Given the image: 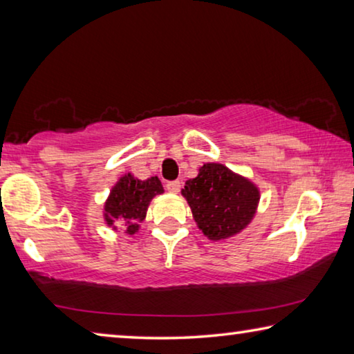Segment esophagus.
<instances>
[{"instance_id":"1","label":"esophagus","mask_w":354,"mask_h":354,"mask_svg":"<svg viewBox=\"0 0 354 354\" xmlns=\"http://www.w3.org/2000/svg\"><path fill=\"white\" fill-rule=\"evenodd\" d=\"M165 187H167V190L170 192V194H178V192L181 190V183H179V181H169V183H167Z\"/></svg>"}]
</instances>
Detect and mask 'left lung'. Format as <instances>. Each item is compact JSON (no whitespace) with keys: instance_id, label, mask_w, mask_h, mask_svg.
<instances>
[{"instance_id":"8db88e82","label":"left lung","mask_w":354,"mask_h":354,"mask_svg":"<svg viewBox=\"0 0 354 354\" xmlns=\"http://www.w3.org/2000/svg\"><path fill=\"white\" fill-rule=\"evenodd\" d=\"M194 218L211 241L236 236L253 220L259 189L221 164H205L183 189Z\"/></svg>"}]
</instances>
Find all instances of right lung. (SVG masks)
<instances>
[{
	"label": "right lung",
	"instance_id": "obj_1",
	"mask_svg": "<svg viewBox=\"0 0 354 354\" xmlns=\"http://www.w3.org/2000/svg\"><path fill=\"white\" fill-rule=\"evenodd\" d=\"M164 194V187L158 176L140 181L131 173L118 179L111 190L104 205L106 223L117 230L122 225L127 234H136L139 223L147 217V209L156 195Z\"/></svg>",
	"mask_w": 354,
	"mask_h": 354
}]
</instances>
